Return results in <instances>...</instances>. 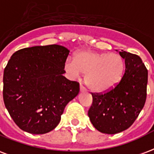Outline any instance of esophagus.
<instances>
[{
	"label": "esophagus",
	"mask_w": 154,
	"mask_h": 154,
	"mask_svg": "<svg viewBox=\"0 0 154 154\" xmlns=\"http://www.w3.org/2000/svg\"><path fill=\"white\" fill-rule=\"evenodd\" d=\"M80 90H81L82 92H83V91H86V89H85V88L84 87L83 85H80Z\"/></svg>",
	"instance_id": "obj_1"
}]
</instances>
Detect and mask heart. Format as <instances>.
<instances>
[{
  "label": "heart",
  "instance_id": "1",
  "mask_svg": "<svg viewBox=\"0 0 154 154\" xmlns=\"http://www.w3.org/2000/svg\"><path fill=\"white\" fill-rule=\"evenodd\" d=\"M64 70L73 79L85 74V83L94 92H105L116 86L122 79L124 60L117 53L82 51L76 53L74 60L68 59Z\"/></svg>",
  "mask_w": 154,
  "mask_h": 154
}]
</instances>
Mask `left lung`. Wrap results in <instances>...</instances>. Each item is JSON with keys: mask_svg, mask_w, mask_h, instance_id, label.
Masks as SVG:
<instances>
[{"mask_svg": "<svg viewBox=\"0 0 154 154\" xmlns=\"http://www.w3.org/2000/svg\"><path fill=\"white\" fill-rule=\"evenodd\" d=\"M125 69L114 88L91 93L92 105L88 116L94 127L106 134H116L131 126L144 107L147 96L148 70L140 56L122 50Z\"/></svg>", "mask_w": 154, "mask_h": 154, "instance_id": "left-lung-1", "label": "left lung"}]
</instances>
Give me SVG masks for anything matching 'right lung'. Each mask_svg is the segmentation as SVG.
I'll return each mask as SVG.
<instances>
[{"label": "right lung", "instance_id": "add662e5", "mask_svg": "<svg viewBox=\"0 0 154 154\" xmlns=\"http://www.w3.org/2000/svg\"><path fill=\"white\" fill-rule=\"evenodd\" d=\"M69 51L63 46H35L13 54L5 68L3 99L11 118L31 134H44L60 121L79 83L63 76Z\"/></svg>", "mask_w": 154, "mask_h": 154}]
</instances>
